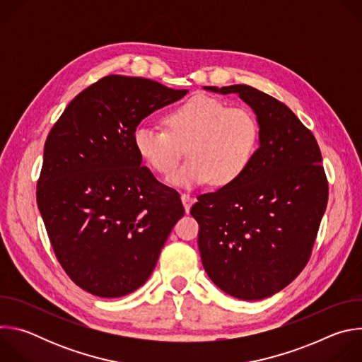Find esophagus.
Listing matches in <instances>:
<instances>
[{"instance_id":"obj_1","label":"esophagus","mask_w":362,"mask_h":362,"mask_svg":"<svg viewBox=\"0 0 362 362\" xmlns=\"http://www.w3.org/2000/svg\"><path fill=\"white\" fill-rule=\"evenodd\" d=\"M182 203L185 206V211L189 212L190 211V206L194 203V196H192L190 193H182Z\"/></svg>"}]
</instances>
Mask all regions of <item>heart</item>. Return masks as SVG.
<instances>
[{
  "mask_svg": "<svg viewBox=\"0 0 362 362\" xmlns=\"http://www.w3.org/2000/svg\"><path fill=\"white\" fill-rule=\"evenodd\" d=\"M168 130L141 124L133 134L139 156L162 176H170L184 156L191 159L170 177L173 185L194 187L212 182L225 187L240 179L256 158L261 127L242 106L194 95L165 119Z\"/></svg>",
  "mask_w": 362,
  "mask_h": 362,
  "instance_id": "b5f03b06",
  "label": "heart"
}]
</instances>
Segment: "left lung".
I'll list each match as a JSON object with an SVG mask.
<instances>
[{
    "label": "left lung",
    "mask_w": 362,
    "mask_h": 362,
    "mask_svg": "<svg viewBox=\"0 0 362 362\" xmlns=\"http://www.w3.org/2000/svg\"><path fill=\"white\" fill-rule=\"evenodd\" d=\"M238 93L257 116L261 146L245 175L197 196L202 264L223 292L268 298L306 267L328 203V180L313 132L282 101L246 84L204 87Z\"/></svg>",
    "instance_id": "1"
}]
</instances>
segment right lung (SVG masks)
<instances>
[{"label": "right lung", "instance_id": "1", "mask_svg": "<svg viewBox=\"0 0 362 362\" xmlns=\"http://www.w3.org/2000/svg\"><path fill=\"white\" fill-rule=\"evenodd\" d=\"M186 93L106 76L71 100L47 136L37 204L59 264L91 295L140 288L185 215L179 193L141 166L133 134Z\"/></svg>", "mask_w": 362, "mask_h": 362}]
</instances>
